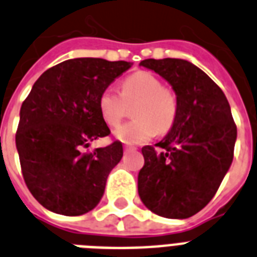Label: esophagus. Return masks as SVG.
<instances>
[{"label":"esophagus","instance_id":"obj_1","mask_svg":"<svg viewBox=\"0 0 257 257\" xmlns=\"http://www.w3.org/2000/svg\"><path fill=\"white\" fill-rule=\"evenodd\" d=\"M124 150H125V152H135L136 148L135 147H128V145H126V147H124Z\"/></svg>","mask_w":257,"mask_h":257}]
</instances>
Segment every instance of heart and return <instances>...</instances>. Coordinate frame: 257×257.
Instances as JSON below:
<instances>
[{
    "label": "heart",
    "mask_w": 257,
    "mask_h": 257,
    "mask_svg": "<svg viewBox=\"0 0 257 257\" xmlns=\"http://www.w3.org/2000/svg\"><path fill=\"white\" fill-rule=\"evenodd\" d=\"M133 108V121L120 125L114 136L121 143L139 145L154 136L172 129L178 114V99L173 89L162 85V81L148 71H137L121 83V92L104 89L99 97L101 117L109 126L120 124L128 107Z\"/></svg>",
    "instance_id": "heart-1"
}]
</instances>
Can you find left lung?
Instances as JSON below:
<instances>
[{
    "label": "left lung",
    "mask_w": 257,
    "mask_h": 257,
    "mask_svg": "<svg viewBox=\"0 0 257 257\" xmlns=\"http://www.w3.org/2000/svg\"><path fill=\"white\" fill-rule=\"evenodd\" d=\"M172 84L178 114L157 148H143L139 195L150 211L169 219L195 215L218 191L233 158L236 125L223 91L187 60L145 59Z\"/></svg>",
    "instance_id": "left-lung-1"
}]
</instances>
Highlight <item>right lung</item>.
Returning a JSON list of instances; mask_svg holds the SVG:
<instances>
[{
  "label": "right lung",
  "mask_w": 257,
  "mask_h": 257,
  "mask_svg": "<svg viewBox=\"0 0 257 257\" xmlns=\"http://www.w3.org/2000/svg\"><path fill=\"white\" fill-rule=\"evenodd\" d=\"M129 68L124 60H64L39 76L22 103L16 133L21 170L33 197L50 211L83 215L103 197L122 144L88 147L110 133L100 114V95Z\"/></svg>",
  "instance_id": "right-lung-1"
}]
</instances>
